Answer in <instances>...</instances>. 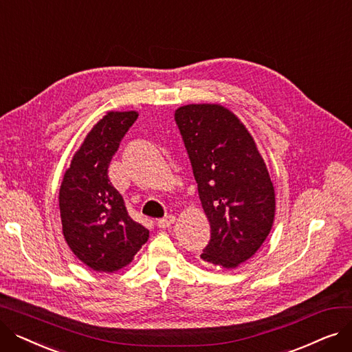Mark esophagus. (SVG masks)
I'll use <instances>...</instances> for the list:
<instances>
[{
    "instance_id": "esophagus-1",
    "label": "esophagus",
    "mask_w": 352,
    "mask_h": 352,
    "mask_svg": "<svg viewBox=\"0 0 352 352\" xmlns=\"http://www.w3.org/2000/svg\"><path fill=\"white\" fill-rule=\"evenodd\" d=\"M174 223H175V217L170 214V215H166V217L158 219V221H157V227L165 230V228H170Z\"/></svg>"
}]
</instances>
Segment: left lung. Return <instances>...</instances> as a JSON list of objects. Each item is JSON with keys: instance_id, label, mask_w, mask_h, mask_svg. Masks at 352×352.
Wrapping results in <instances>:
<instances>
[{"instance_id": "1", "label": "left lung", "mask_w": 352, "mask_h": 352, "mask_svg": "<svg viewBox=\"0 0 352 352\" xmlns=\"http://www.w3.org/2000/svg\"><path fill=\"white\" fill-rule=\"evenodd\" d=\"M175 122L192 165L211 238L201 258L232 270L260 250L275 217L267 165L245 125L219 104H188Z\"/></svg>"}]
</instances>
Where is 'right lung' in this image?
Listing matches in <instances>:
<instances>
[{
  "label": "right lung",
  "mask_w": 352,
  "mask_h": 352,
  "mask_svg": "<svg viewBox=\"0 0 352 352\" xmlns=\"http://www.w3.org/2000/svg\"><path fill=\"white\" fill-rule=\"evenodd\" d=\"M137 111H108L74 154L60 188L63 234L81 263L116 272L133 261L150 231L128 215L122 195L108 178V165Z\"/></svg>",
  "instance_id": "obj_1"
}]
</instances>
